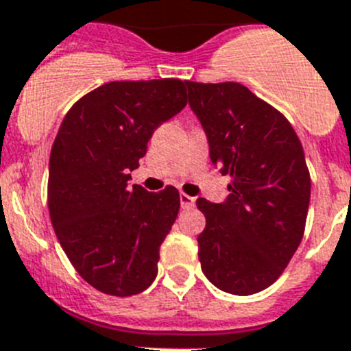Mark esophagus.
Segmentation results:
<instances>
[{
	"label": "esophagus",
	"mask_w": 351,
	"mask_h": 351,
	"mask_svg": "<svg viewBox=\"0 0 351 351\" xmlns=\"http://www.w3.org/2000/svg\"><path fill=\"white\" fill-rule=\"evenodd\" d=\"M194 203H196V197L189 196L185 193L180 194V205H182V208H193Z\"/></svg>",
	"instance_id": "34e87169"
}]
</instances>
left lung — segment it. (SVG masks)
Listing matches in <instances>:
<instances>
[{"label": "left lung", "instance_id": "obj_1", "mask_svg": "<svg viewBox=\"0 0 351 351\" xmlns=\"http://www.w3.org/2000/svg\"><path fill=\"white\" fill-rule=\"evenodd\" d=\"M187 88L212 164L231 178L224 203L197 199L206 217L197 237L201 268L222 291L258 293L302 242L311 197L302 143L281 111L243 84L187 81Z\"/></svg>", "mask_w": 351, "mask_h": 351}]
</instances>
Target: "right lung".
<instances>
[{
    "mask_svg": "<svg viewBox=\"0 0 351 351\" xmlns=\"http://www.w3.org/2000/svg\"><path fill=\"white\" fill-rule=\"evenodd\" d=\"M187 81H112L69 109L49 158L47 205L75 272L112 297L145 291L180 210L173 185H129L152 134L187 104Z\"/></svg>",
    "mask_w": 351,
    "mask_h": 351,
    "instance_id": "right-lung-1",
    "label": "right lung"
}]
</instances>
